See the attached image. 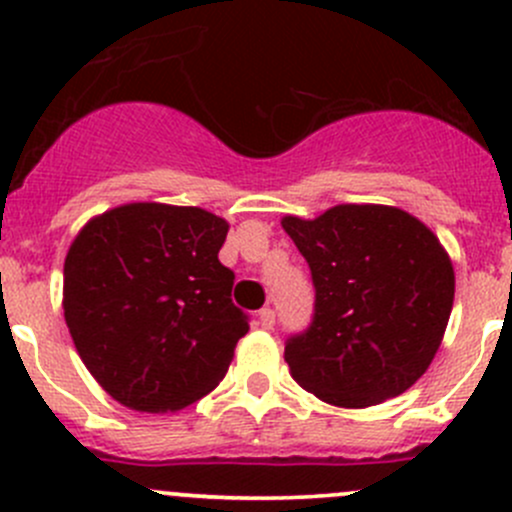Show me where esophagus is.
I'll list each match as a JSON object with an SVG mask.
<instances>
[{
  "label": "esophagus",
  "mask_w": 512,
  "mask_h": 512,
  "mask_svg": "<svg viewBox=\"0 0 512 512\" xmlns=\"http://www.w3.org/2000/svg\"><path fill=\"white\" fill-rule=\"evenodd\" d=\"M260 324H262V329L275 327V309H270V307L260 309Z\"/></svg>",
  "instance_id": "1"
}]
</instances>
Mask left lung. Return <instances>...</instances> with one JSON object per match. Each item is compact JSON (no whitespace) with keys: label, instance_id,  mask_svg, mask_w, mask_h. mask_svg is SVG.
<instances>
[{"label":"left lung","instance_id":"8db88e82","mask_svg":"<svg viewBox=\"0 0 512 512\" xmlns=\"http://www.w3.org/2000/svg\"><path fill=\"white\" fill-rule=\"evenodd\" d=\"M282 227L312 270L314 322L285 347L289 374L339 409L416 384L446 334L456 275L433 230L394 205L342 203Z\"/></svg>","mask_w":512,"mask_h":512}]
</instances>
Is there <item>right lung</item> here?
<instances>
[{
  "label": "right lung",
  "mask_w": 512,
  "mask_h": 512,
  "mask_svg": "<svg viewBox=\"0 0 512 512\" xmlns=\"http://www.w3.org/2000/svg\"><path fill=\"white\" fill-rule=\"evenodd\" d=\"M225 218L193 205L126 203L94 215L64 260V319L101 389L168 414L223 381L247 317L218 252Z\"/></svg>",
  "instance_id": "1"
}]
</instances>
